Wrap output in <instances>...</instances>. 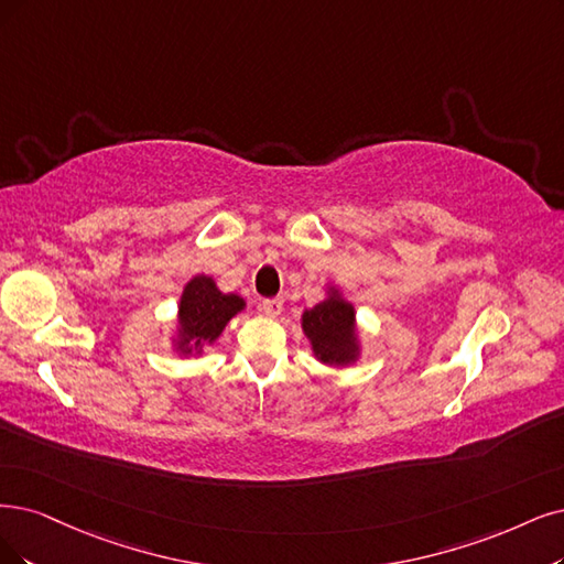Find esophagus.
Segmentation results:
<instances>
[{
    "mask_svg": "<svg viewBox=\"0 0 564 564\" xmlns=\"http://www.w3.org/2000/svg\"><path fill=\"white\" fill-rule=\"evenodd\" d=\"M260 311L264 316L269 318H276L283 314V300L281 297H274V300H262L260 302Z\"/></svg>",
    "mask_w": 564,
    "mask_h": 564,
    "instance_id": "esophagus-1",
    "label": "esophagus"
}]
</instances>
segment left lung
Listing matches in <instances>:
<instances>
[{
    "label": "left lung",
    "mask_w": 564,
    "mask_h": 564,
    "mask_svg": "<svg viewBox=\"0 0 564 564\" xmlns=\"http://www.w3.org/2000/svg\"><path fill=\"white\" fill-rule=\"evenodd\" d=\"M302 332L314 358L325 367H350L362 358V335L356 306L339 285H327L325 297L302 311Z\"/></svg>",
    "instance_id": "obj_1"
}]
</instances>
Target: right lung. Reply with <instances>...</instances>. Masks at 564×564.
Listing matches in <instances>:
<instances>
[{"instance_id":"obj_1","label":"right lung","mask_w":564,"mask_h":564,"mask_svg":"<svg viewBox=\"0 0 564 564\" xmlns=\"http://www.w3.org/2000/svg\"><path fill=\"white\" fill-rule=\"evenodd\" d=\"M243 308L246 300L237 293H223L214 276H193L183 285L178 300L176 325L170 337L172 350L181 358H202Z\"/></svg>"}]
</instances>
